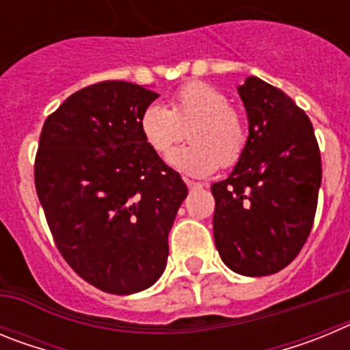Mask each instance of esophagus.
<instances>
[{"label": "esophagus", "mask_w": 350, "mask_h": 350, "mask_svg": "<svg viewBox=\"0 0 350 350\" xmlns=\"http://www.w3.org/2000/svg\"><path fill=\"white\" fill-rule=\"evenodd\" d=\"M185 184H187L189 191H196V189H202L203 187L202 182H194V180H189V178H185Z\"/></svg>", "instance_id": "obj_1"}]
</instances>
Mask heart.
<instances>
[{
    "mask_svg": "<svg viewBox=\"0 0 350 350\" xmlns=\"http://www.w3.org/2000/svg\"><path fill=\"white\" fill-rule=\"evenodd\" d=\"M189 147L173 150L168 165L187 177H208L217 166H233L243 156L249 128L230 98L205 82H191L173 96L172 108L148 105L140 117L144 140L165 156L189 129Z\"/></svg>",
    "mask_w": 350,
    "mask_h": 350,
    "instance_id": "b5f03b06",
    "label": "heart"
}]
</instances>
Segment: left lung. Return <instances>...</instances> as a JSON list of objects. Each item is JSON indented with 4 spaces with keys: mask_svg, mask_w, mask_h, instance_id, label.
<instances>
[{
    "mask_svg": "<svg viewBox=\"0 0 350 350\" xmlns=\"http://www.w3.org/2000/svg\"><path fill=\"white\" fill-rule=\"evenodd\" d=\"M238 94L249 142L228 178L212 184L213 240L230 270L262 277L286 268L307 242L321 154L310 119L286 92L247 77Z\"/></svg>",
    "mask_w": 350,
    "mask_h": 350,
    "instance_id": "left-lung-1",
    "label": "left lung"
}]
</instances>
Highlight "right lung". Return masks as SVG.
<instances>
[{
    "label": "right lung",
    "instance_id": "obj_1",
    "mask_svg": "<svg viewBox=\"0 0 350 350\" xmlns=\"http://www.w3.org/2000/svg\"><path fill=\"white\" fill-rule=\"evenodd\" d=\"M157 92L107 80L71 94L40 135L35 184L55 245L110 295L157 282L187 185L148 147L140 117Z\"/></svg>",
    "mask_w": 350,
    "mask_h": 350
}]
</instances>
